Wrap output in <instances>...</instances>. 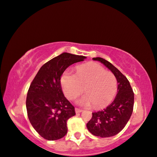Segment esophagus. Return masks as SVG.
<instances>
[{"label": "esophagus", "instance_id": "34e87169", "mask_svg": "<svg viewBox=\"0 0 157 157\" xmlns=\"http://www.w3.org/2000/svg\"><path fill=\"white\" fill-rule=\"evenodd\" d=\"M82 109H79V108H77V107H76V108H75V113H81V112H82Z\"/></svg>", "mask_w": 157, "mask_h": 157}]
</instances>
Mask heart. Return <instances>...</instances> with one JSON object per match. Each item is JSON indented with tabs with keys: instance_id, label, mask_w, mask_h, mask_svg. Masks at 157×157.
<instances>
[{
	"instance_id": "1",
	"label": "heart",
	"mask_w": 157,
	"mask_h": 157,
	"mask_svg": "<svg viewBox=\"0 0 157 157\" xmlns=\"http://www.w3.org/2000/svg\"><path fill=\"white\" fill-rule=\"evenodd\" d=\"M60 84L66 97L73 99L82 93L86 95L77 100L80 106L94 105L96 108L108 105L116 96L118 82L114 74L106 71L97 63L77 66L76 74L67 70L62 75Z\"/></svg>"
}]
</instances>
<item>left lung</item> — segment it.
<instances>
[{"label": "left lung", "mask_w": 157, "mask_h": 157, "mask_svg": "<svg viewBox=\"0 0 157 157\" xmlns=\"http://www.w3.org/2000/svg\"><path fill=\"white\" fill-rule=\"evenodd\" d=\"M93 60H99L114 74L118 82V91L114 101L106 108L92 113L87 128L92 135L97 137H112L124 129L132 114L134 92L127 78L112 63L99 57Z\"/></svg>", "instance_id": "8db88e82"}]
</instances>
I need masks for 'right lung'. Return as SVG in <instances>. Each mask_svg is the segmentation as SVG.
I'll return each mask as SVG.
<instances>
[{
    "label": "right lung",
    "mask_w": 157,
    "mask_h": 157,
    "mask_svg": "<svg viewBox=\"0 0 157 157\" xmlns=\"http://www.w3.org/2000/svg\"><path fill=\"white\" fill-rule=\"evenodd\" d=\"M85 58L63 52L44 63L32 81L26 98L28 117L43 138L56 140L67 135V122L75 111L64 97L60 77L69 66Z\"/></svg>",
    "instance_id": "add662e5"
}]
</instances>
